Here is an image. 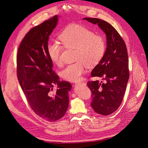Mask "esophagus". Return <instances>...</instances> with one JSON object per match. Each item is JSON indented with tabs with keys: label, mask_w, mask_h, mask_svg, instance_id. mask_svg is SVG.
Wrapping results in <instances>:
<instances>
[{
	"label": "esophagus",
	"mask_w": 148,
	"mask_h": 148,
	"mask_svg": "<svg viewBox=\"0 0 148 148\" xmlns=\"http://www.w3.org/2000/svg\"><path fill=\"white\" fill-rule=\"evenodd\" d=\"M82 83H84V82H75V84H82Z\"/></svg>",
	"instance_id": "obj_1"
}]
</instances>
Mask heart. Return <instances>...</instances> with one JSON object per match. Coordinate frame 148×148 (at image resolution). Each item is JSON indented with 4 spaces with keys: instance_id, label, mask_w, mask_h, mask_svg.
Wrapping results in <instances>:
<instances>
[{
    "instance_id": "heart-1",
    "label": "heart",
    "mask_w": 148,
    "mask_h": 148,
    "mask_svg": "<svg viewBox=\"0 0 148 148\" xmlns=\"http://www.w3.org/2000/svg\"><path fill=\"white\" fill-rule=\"evenodd\" d=\"M60 39L66 48L75 49V60L61 72L62 77L69 81H77L85 72L86 65L95 66L103 59L106 44L104 38L95 34L87 28L72 25L65 28L60 35ZM62 45L57 41H51L47 46V51L51 61L58 66L62 64Z\"/></svg>"
}]
</instances>
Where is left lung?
I'll list each match as a JSON object with an SVG mask.
<instances>
[{"mask_svg":"<svg viewBox=\"0 0 148 148\" xmlns=\"http://www.w3.org/2000/svg\"><path fill=\"white\" fill-rule=\"evenodd\" d=\"M93 24H98L106 34L107 48L102 60L91 73L93 77L106 80L89 81L87 85L92 91L90 105L94 111L102 115H109L120 107L129 78L127 47L116 29L105 21L85 17Z\"/></svg>","mask_w":148,"mask_h":148,"instance_id":"left-lung-1","label":"left lung"}]
</instances>
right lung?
<instances>
[{"mask_svg": "<svg viewBox=\"0 0 148 148\" xmlns=\"http://www.w3.org/2000/svg\"><path fill=\"white\" fill-rule=\"evenodd\" d=\"M58 16L32 28L21 42L17 55V76L28 103L35 114L50 122L65 115L72 85L60 81L53 70L47 51L49 36L55 28ZM55 85L57 90L52 91Z\"/></svg>", "mask_w": 148, "mask_h": 148, "instance_id": "right-lung-1", "label": "right lung"}]
</instances>
